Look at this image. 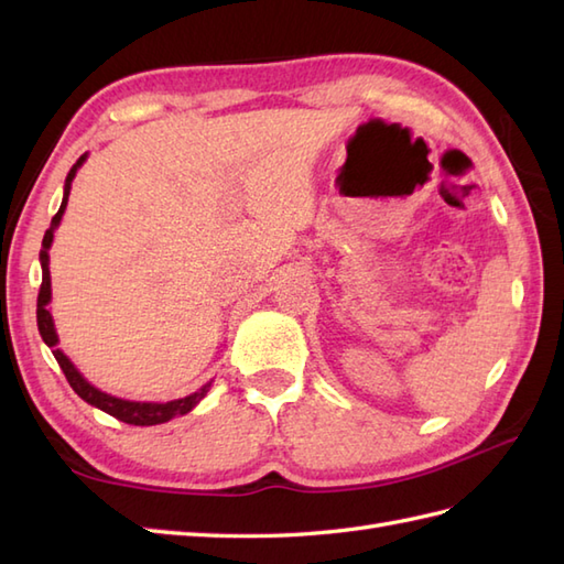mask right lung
Segmentation results:
<instances>
[{"label": "right lung", "mask_w": 564, "mask_h": 564, "mask_svg": "<svg viewBox=\"0 0 564 564\" xmlns=\"http://www.w3.org/2000/svg\"><path fill=\"white\" fill-rule=\"evenodd\" d=\"M87 160V154H82V158L72 166L67 178H65V194H63V203H59V210L55 213V218L51 223V227L45 230L43 237V249H41V269H43V281H41V291H39V310H35V317H39V332L43 341L51 346L55 361L63 368V373L69 382V388L75 390L84 402H89L91 406H99L101 412L111 414L116 419H121L126 424H133V426H154V424H164L170 422V419L178 416V414H188L194 406L206 398V392L210 390V382H206L198 392L194 394H186L182 400H172V402H130V400H121V398H113V394H106L99 388H94L91 382L84 378L79 370L75 368V364L69 361V358L57 349V332L53 325V315L51 310H47V303H51V269H47V249L53 245V232L57 230L59 220H63V213L67 208V196H69V186H72V178H75L77 170Z\"/></svg>", "instance_id": "right-lung-1"}]
</instances>
